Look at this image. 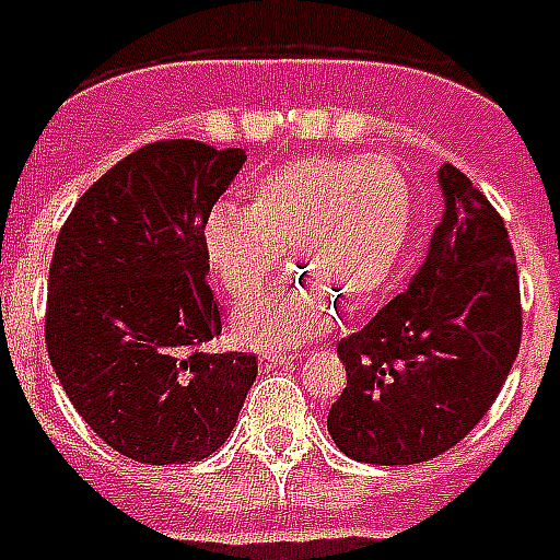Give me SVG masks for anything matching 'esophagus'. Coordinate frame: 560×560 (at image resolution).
Segmentation results:
<instances>
[{
    "label": "esophagus",
    "instance_id": "obj_1",
    "mask_svg": "<svg viewBox=\"0 0 560 560\" xmlns=\"http://www.w3.org/2000/svg\"><path fill=\"white\" fill-rule=\"evenodd\" d=\"M296 355H288V353H264L260 355V371H276L281 364H291Z\"/></svg>",
    "mask_w": 560,
    "mask_h": 560
}]
</instances>
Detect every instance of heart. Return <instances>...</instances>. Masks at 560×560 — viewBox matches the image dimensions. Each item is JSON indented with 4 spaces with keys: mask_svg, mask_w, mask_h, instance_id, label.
<instances>
[{
    "mask_svg": "<svg viewBox=\"0 0 560 560\" xmlns=\"http://www.w3.org/2000/svg\"><path fill=\"white\" fill-rule=\"evenodd\" d=\"M416 225L409 177L392 160L300 156L252 186L248 207L222 201L201 248L228 300L246 302L279 269L296 276L234 312V335L255 350L300 347L326 332L338 296L364 305L392 279Z\"/></svg>",
    "mask_w": 560,
    "mask_h": 560,
    "instance_id": "heart-1",
    "label": "heart"
}]
</instances>
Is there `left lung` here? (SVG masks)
Listing matches in <instances>:
<instances>
[{
  "instance_id": "left-lung-1",
  "label": "left lung",
  "mask_w": 560,
  "mask_h": 560,
  "mask_svg": "<svg viewBox=\"0 0 560 560\" xmlns=\"http://www.w3.org/2000/svg\"><path fill=\"white\" fill-rule=\"evenodd\" d=\"M442 219L404 293L338 343L347 388L326 418L347 457L412 466L469 436L511 374L520 276L508 228L457 165L439 168Z\"/></svg>"
}]
</instances>
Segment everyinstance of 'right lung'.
<instances>
[{
	"label": "right lung",
	"mask_w": 560,
	"mask_h": 560,
	"mask_svg": "<svg viewBox=\"0 0 560 560\" xmlns=\"http://www.w3.org/2000/svg\"><path fill=\"white\" fill-rule=\"evenodd\" d=\"M243 163L246 151L196 139L144 144L61 228L49 362L85 424L136 463L210 457L258 376L252 353H201L222 332L201 228Z\"/></svg>",
	"instance_id": "right-lung-1"
}]
</instances>
